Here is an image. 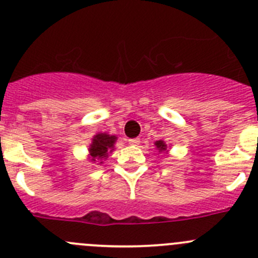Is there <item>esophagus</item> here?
<instances>
[{
  "instance_id": "obj_1",
  "label": "esophagus",
  "mask_w": 258,
  "mask_h": 258,
  "mask_svg": "<svg viewBox=\"0 0 258 258\" xmlns=\"http://www.w3.org/2000/svg\"><path fill=\"white\" fill-rule=\"evenodd\" d=\"M128 142H129V144H132V145H138L140 143V139L139 138H133V139H129Z\"/></svg>"
}]
</instances>
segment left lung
<instances>
[{
  "label": "left lung",
  "mask_w": 258,
  "mask_h": 258,
  "mask_svg": "<svg viewBox=\"0 0 258 258\" xmlns=\"http://www.w3.org/2000/svg\"><path fill=\"white\" fill-rule=\"evenodd\" d=\"M154 145L157 147L158 152L159 153H168V145L165 144L164 140H157V142L154 143Z\"/></svg>",
  "instance_id": "obj_1"
}]
</instances>
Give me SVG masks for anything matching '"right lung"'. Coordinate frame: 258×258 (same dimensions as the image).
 Segmentation results:
<instances>
[{
    "instance_id": "1",
    "label": "right lung",
    "mask_w": 258,
    "mask_h": 258,
    "mask_svg": "<svg viewBox=\"0 0 258 258\" xmlns=\"http://www.w3.org/2000/svg\"><path fill=\"white\" fill-rule=\"evenodd\" d=\"M116 135H110L108 133H98L91 139L90 145H89V159L90 162L98 164H103V160L109 157V153H111L115 148Z\"/></svg>"
}]
</instances>
